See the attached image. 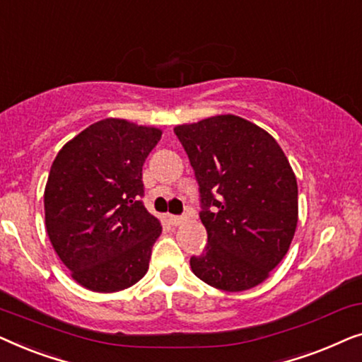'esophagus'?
<instances>
[{"mask_svg":"<svg viewBox=\"0 0 362 362\" xmlns=\"http://www.w3.org/2000/svg\"><path fill=\"white\" fill-rule=\"evenodd\" d=\"M168 221H170L171 226H181L187 221L186 216H168Z\"/></svg>","mask_w":362,"mask_h":362,"instance_id":"34e87169","label":"esophagus"}]
</instances>
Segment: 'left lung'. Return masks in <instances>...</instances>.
Here are the masks:
<instances>
[{
    "label": "left lung",
    "instance_id": "8db88e82",
    "mask_svg": "<svg viewBox=\"0 0 362 362\" xmlns=\"http://www.w3.org/2000/svg\"><path fill=\"white\" fill-rule=\"evenodd\" d=\"M175 133L204 206L207 245L191 257L192 274L217 290L254 288L284 260L298 224V185L284 150L264 128L230 113L182 123Z\"/></svg>",
    "mask_w": 362,
    "mask_h": 362
}]
</instances>
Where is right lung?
I'll return each instance as SVG.
<instances>
[{
    "instance_id": "1",
    "label": "right lung",
    "mask_w": 362,
    "mask_h": 362,
    "mask_svg": "<svg viewBox=\"0 0 362 362\" xmlns=\"http://www.w3.org/2000/svg\"><path fill=\"white\" fill-rule=\"evenodd\" d=\"M156 127L103 118L57 153L44 189L49 240L83 288L113 293L140 281L161 222L146 211L141 168Z\"/></svg>"
}]
</instances>
